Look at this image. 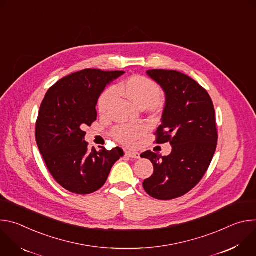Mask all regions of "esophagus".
Wrapping results in <instances>:
<instances>
[{"label": "esophagus", "mask_w": 256, "mask_h": 256, "mask_svg": "<svg viewBox=\"0 0 256 256\" xmlns=\"http://www.w3.org/2000/svg\"><path fill=\"white\" fill-rule=\"evenodd\" d=\"M126 156L130 158H134V159H138L140 158V154L138 152H132V151H128Z\"/></svg>", "instance_id": "1"}]
</instances>
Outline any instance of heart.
<instances>
[{
	"mask_svg": "<svg viewBox=\"0 0 256 256\" xmlns=\"http://www.w3.org/2000/svg\"><path fill=\"white\" fill-rule=\"evenodd\" d=\"M116 90L128 97L140 107H144L151 103L157 104L161 96V88L154 80L146 76L134 75L118 83L116 88H106L100 94L97 100V108L101 116H106L110 112L116 97ZM146 130L147 126L142 122L118 124L112 130V136L120 142L128 144L140 138Z\"/></svg>",
	"mask_w": 256,
	"mask_h": 256,
	"instance_id": "b5f03b06",
	"label": "heart"
}]
</instances>
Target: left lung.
<instances>
[{"instance_id":"obj_1","label":"left lung","mask_w":256,"mask_h":256,"mask_svg":"<svg viewBox=\"0 0 256 256\" xmlns=\"http://www.w3.org/2000/svg\"><path fill=\"white\" fill-rule=\"evenodd\" d=\"M147 74L166 94L156 142H170L172 152L162 156L149 150L140 155L154 166L142 186L152 198L169 200L190 192L212 160L218 142L214 108L206 90L182 72L149 70Z\"/></svg>"}]
</instances>
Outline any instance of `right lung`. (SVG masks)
Instances as JSON below:
<instances>
[{"label":"right lung","instance_id":"right-lung-1","mask_svg":"<svg viewBox=\"0 0 256 256\" xmlns=\"http://www.w3.org/2000/svg\"><path fill=\"white\" fill-rule=\"evenodd\" d=\"M122 70L85 68L64 77L46 92L35 124V138L52 176L64 190L89 194L101 188L124 156L116 147L89 150L84 128L97 118L98 97Z\"/></svg>","mask_w":256,"mask_h":256}]
</instances>
